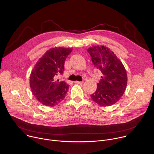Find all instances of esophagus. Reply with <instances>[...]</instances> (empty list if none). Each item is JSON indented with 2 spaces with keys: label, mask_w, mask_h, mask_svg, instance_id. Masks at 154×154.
Instances as JSON below:
<instances>
[{
  "label": "esophagus",
  "mask_w": 154,
  "mask_h": 154,
  "mask_svg": "<svg viewBox=\"0 0 154 154\" xmlns=\"http://www.w3.org/2000/svg\"><path fill=\"white\" fill-rule=\"evenodd\" d=\"M75 84H79V85H82L83 83V82H78V81H75Z\"/></svg>",
  "instance_id": "1"
}]
</instances>
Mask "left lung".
<instances>
[{
	"mask_svg": "<svg viewBox=\"0 0 154 154\" xmlns=\"http://www.w3.org/2000/svg\"><path fill=\"white\" fill-rule=\"evenodd\" d=\"M94 66L102 74L97 90L91 95L96 103L102 106L116 103L124 94L127 83L125 69L116 55L105 46L88 49Z\"/></svg>",
	"mask_w": 154,
	"mask_h": 154,
	"instance_id": "left-lung-1",
	"label": "left lung"
}]
</instances>
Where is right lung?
I'll return each instance as SVG.
<instances>
[{
	"mask_svg": "<svg viewBox=\"0 0 154 154\" xmlns=\"http://www.w3.org/2000/svg\"><path fill=\"white\" fill-rule=\"evenodd\" d=\"M71 49L55 48L49 49L39 59L30 78L33 94L42 105L54 106L60 103L68 93L69 86L57 80L64 69V61Z\"/></svg>",
	"mask_w": 154,
	"mask_h": 154,
	"instance_id": "1",
	"label": "right lung"
}]
</instances>
